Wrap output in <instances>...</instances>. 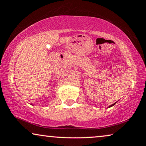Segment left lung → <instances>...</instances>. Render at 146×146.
Segmentation results:
<instances>
[{"mask_svg": "<svg viewBox=\"0 0 146 146\" xmlns=\"http://www.w3.org/2000/svg\"><path fill=\"white\" fill-rule=\"evenodd\" d=\"M116 102H115L114 104H111V105H110V106H109V108H110V107H111V106H113V105H115V103H116Z\"/></svg>", "mask_w": 146, "mask_h": 146, "instance_id": "obj_1", "label": "left lung"}]
</instances>
